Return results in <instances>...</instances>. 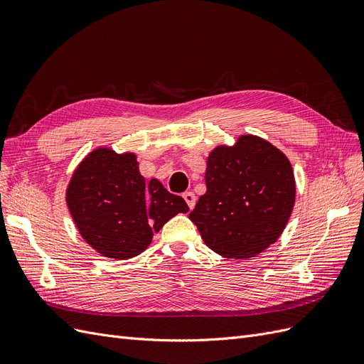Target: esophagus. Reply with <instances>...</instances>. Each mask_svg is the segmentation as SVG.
<instances>
[{"label": "esophagus", "mask_w": 364, "mask_h": 364, "mask_svg": "<svg viewBox=\"0 0 364 364\" xmlns=\"http://www.w3.org/2000/svg\"><path fill=\"white\" fill-rule=\"evenodd\" d=\"M183 198H184V201L187 203V205H189V208H193V207H195L196 196H195L193 192H184V193H183Z\"/></svg>", "instance_id": "1"}]
</instances>
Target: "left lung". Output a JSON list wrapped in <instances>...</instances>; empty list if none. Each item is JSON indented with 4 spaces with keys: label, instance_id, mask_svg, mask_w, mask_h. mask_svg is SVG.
Instances as JSON below:
<instances>
[{
    "label": "left lung",
    "instance_id": "obj_1",
    "mask_svg": "<svg viewBox=\"0 0 364 364\" xmlns=\"http://www.w3.org/2000/svg\"><path fill=\"white\" fill-rule=\"evenodd\" d=\"M205 186L189 218L208 248L227 259H251L275 243L295 205L289 159L259 136L212 149Z\"/></svg>",
    "mask_w": 364,
    "mask_h": 364
}]
</instances>
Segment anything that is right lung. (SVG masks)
Returning <instances> with one entry per match:
<instances>
[{"label": "right lung", "instance_id": "right-lung-1", "mask_svg": "<svg viewBox=\"0 0 364 364\" xmlns=\"http://www.w3.org/2000/svg\"><path fill=\"white\" fill-rule=\"evenodd\" d=\"M66 204L87 245L104 257L127 260L144 252L154 232L189 207L139 172L134 152L100 146L80 161L66 187Z\"/></svg>", "mask_w": 364, "mask_h": 364}]
</instances>
